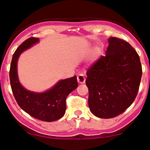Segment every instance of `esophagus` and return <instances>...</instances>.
Returning <instances> with one entry per match:
<instances>
[{"instance_id":"34e87169","label":"esophagus","mask_w":150,"mask_h":150,"mask_svg":"<svg viewBox=\"0 0 150 150\" xmlns=\"http://www.w3.org/2000/svg\"><path fill=\"white\" fill-rule=\"evenodd\" d=\"M77 80L79 84H84L85 82V78L82 74H79L77 76Z\"/></svg>"}]
</instances>
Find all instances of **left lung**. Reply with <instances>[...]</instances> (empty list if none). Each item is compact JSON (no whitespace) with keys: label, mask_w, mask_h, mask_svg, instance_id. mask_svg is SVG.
<instances>
[{"label":"left lung","mask_w":150,"mask_h":150,"mask_svg":"<svg viewBox=\"0 0 150 150\" xmlns=\"http://www.w3.org/2000/svg\"><path fill=\"white\" fill-rule=\"evenodd\" d=\"M105 55L86 71L91 112L101 118L120 115L133 103L142 76L139 56L129 42L111 37Z\"/></svg>","instance_id":"left-lung-1"}]
</instances>
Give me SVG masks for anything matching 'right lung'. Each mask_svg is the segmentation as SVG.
Here are the masks:
<instances>
[{"label":"right lung","mask_w":150,"mask_h":150,"mask_svg":"<svg viewBox=\"0 0 150 150\" xmlns=\"http://www.w3.org/2000/svg\"><path fill=\"white\" fill-rule=\"evenodd\" d=\"M38 38L30 37L21 43L13 55L9 79L13 94L23 111L36 119L45 122L57 120L64 116L66 110L68 95L78 87L76 76L60 80L51 89L37 93L25 89L19 83L17 62L20 53L38 42Z\"/></svg>","instance_id":"add662e5"}]
</instances>
